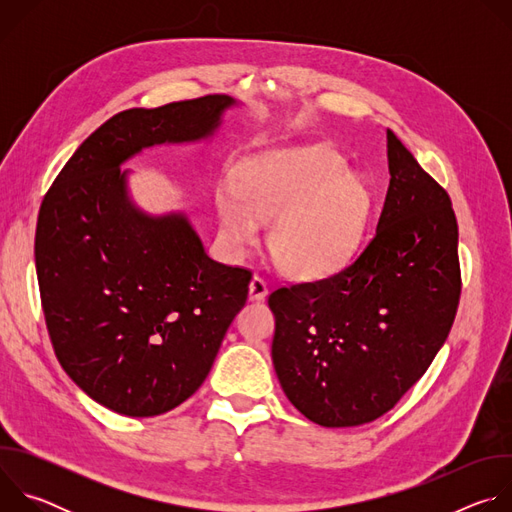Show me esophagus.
Wrapping results in <instances>:
<instances>
[{
	"instance_id": "1",
	"label": "esophagus",
	"mask_w": 512,
	"mask_h": 512,
	"mask_svg": "<svg viewBox=\"0 0 512 512\" xmlns=\"http://www.w3.org/2000/svg\"><path fill=\"white\" fill-rule=\"evenodd\" d=\"M267 283L261 279V277H253L251 279V283H249V300H253V302H261V300H265V296H267Z\"/></svg>"
}]
</instances>
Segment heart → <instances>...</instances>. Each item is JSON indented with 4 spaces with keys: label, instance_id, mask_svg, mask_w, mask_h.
<instances>
[{
    "label": "heart",
    "instance_id": "1",
    "mask_svg": "<svg viewBox=\"0 0 512 512\" xmlns=\"http://www.w3.org/2000/svg\"><path fill=\"white\" fill-rule=\"evenodd\" d=\"M371 190L344 170L328 148L283 150L247 158L235 182L216 190V210L227 241L243 249L271 221L267 251L279 271L320 279L356 251L371 216Z\"/></svg>",
    "mask_w": 512,
    "mask_h": 512
}]
</instances>
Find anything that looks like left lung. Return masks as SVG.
Instances as JSON below:
<instances>
[{"label": "left lung", "mask_w": 512, "mask_h": 512, "mask_svg": "<svg viewBox=\"0 0 512 512\" xmlns=\"http://www.w3.org/2000/svg\"><path fill=\"white\" fill-rule=\"evenodd\" d=\"M389 190L377 231L342 271L279 287L273 367L310 421H375L423 377L460 302L458 223L448 192L387 129Z\"/></svg>", "instance_id": "1"}]
</instances>
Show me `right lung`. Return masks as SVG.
<instances>
[{
  "label": "right lung",
  "mask_w": 512,
  "mask_h": 512,
  "mask_svg": "<svg viewBox=\"0 0 512 512\" xmlns=\"http://www.w3.org/2000/svg\"><path fill=\"white\" fill-rule=\"evenodd\" d=\"M229 95L127 109L72 154L42 200L34 259L64 373L103 407L154 417L204 383L247 302L251 271L212 261L184 212L148 214L121 166L162 143H198Z\"/></svg>",
  "instance_id": "add662e5"
}]
</instances>
